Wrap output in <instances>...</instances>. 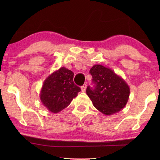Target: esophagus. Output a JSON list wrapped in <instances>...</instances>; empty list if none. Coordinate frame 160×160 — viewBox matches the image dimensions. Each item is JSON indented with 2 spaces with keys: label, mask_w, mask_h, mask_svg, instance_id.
<instances>
[{
  "label": "esophagus",
  "mask_w": 160,
  "mask_h": 160,
  "mask_svg": "<svg viewBox=\"0 0 160 160\" xmlns=\"http://www.w3.org/2000/svg\"><path fill=\"white\" fill-rule=\"evenodd\" d=\"M86 89H87V85L86 84H85V85H83L82 87H81V90H82V92H85L86 91Z\"/></svg>",
  "instance_id": "obj_1"
}]
</instances>
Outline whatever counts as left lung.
Masks as SVG:
<instances>
[{"label":"left lung","instance_id":"1","mask_svg":"<svg viewBox=\"0 0 160 160\" xmlns=\"http://www.w3.org/2000/svg\"><path fill=\"white\" fill-rule=\"evenodd\" d=\"M94 89L88 86L86 92L94 107L104 115H112L125 107L130 88L122 78L109 68L97 64L90 69Z\"/></svg>","mask_w":160,"mask_h":160}]
</instances>
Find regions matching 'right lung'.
I'll use <instances>...</instances> for the list:
<instances>
[{
	"instance_id": "1",
	"label": "right lung",
	"mask_w": 160,
	"mask_h": 160,
	"mask_svg": "<svg viewBox=\"0 0 160 160\" xmlns=\"http://www.w3.org/2000/svg\"><path fill=\"white\" fill-rule=\"evenodd\" d=\"M74 73L61 67L46 78L40 92V99L49 112L57 113L70 104L80 88L73 82Z\"/></svg>"
}]
</instances>
